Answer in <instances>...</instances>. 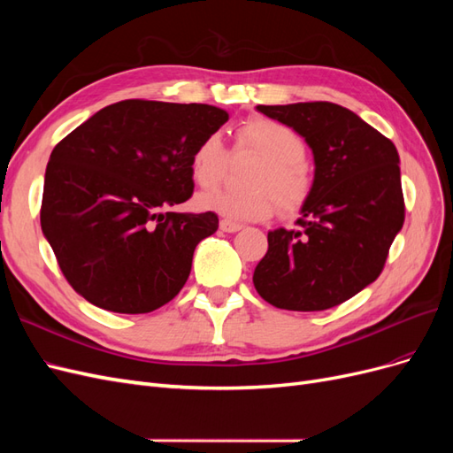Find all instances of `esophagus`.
I'll return each instance as SVG.
<instances>
[{
    "label": "esophagus",
    "mask_w": 453,
    "mask_h": 453,
    "mask_svg": "<svg viewBox=\"0 0 453 453\" xmlns=\"http://www.w3.org/2000/svg\"><path fill=\"white\" fill-rule=\"evenodd\" d=\"M219 228H221L223 232H238V230H242V225L234 223V221H228V219H223V221L219 223Z\"/></svg>",
    "instance_id": "obj_1"
}]
</instances>
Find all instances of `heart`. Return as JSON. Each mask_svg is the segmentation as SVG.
I'll list each match as a JSON object with an SVG mask.
<instances>
[{
	"label": "heart",
	"mask_w": 453,
	"mask_h": 453,
	"mask_svg": "<svg viewBox=\"0 0 453 453\" xmlns=\"http://www.w3.org/2000/svg\"><path fill=\"white\" fill-rule=\"evenodd\" d=\"M238 153H253L260 162L250 175L248 193L215 188L196 196V208L213 211L228 221H263L273 213L276 202L281 211H296L311 193V173L303 138L280 120L251 117L234 130ZM228 150L219 134H208L196 143L188 158L193 181L210 188L221 180Z\"/></svg>",
	"instance_id": "heart-1"
}]
</instances>
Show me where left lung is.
<instances>
[{"label":"left lung","mask_w":453,"mask_h":453,"mask_svg":"<svg viewBox=\"0 0 453 453\" xmlns=\"http://www.w3.org/2000/svg\"><path fill=\"white\" fill-rule=\"evenodd\" d=\"M291 127L313 153V183L298 230L268 232L253 283L268 304L319 311L346 303L383 270L404 223L396 147L331 102L257 105Z\"/></svg>","instance_id":"obj_1"}]
</instances>
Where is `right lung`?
I'll return each instance as SVG.
<instances>
[{"label":"right lung","instance_id":"right-lung-1","mask_svg":"<svg viewBox=\"0 0 453 453\" xmlns=\"http://www.w3.org/2000/svg\"><path fill=\"white\" fill-rule=\"evenodd\" d=\"M228 120L205 104L125 100L52 149L41 230L67 283L90 304L149 313L183 289L215 213H175L193 196L188 158Z\"/></svg>","mask_w":453,"mask_h":453}]
</instances>
